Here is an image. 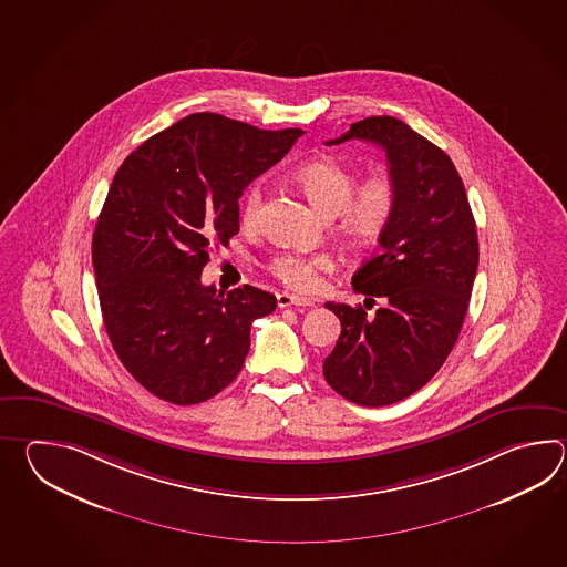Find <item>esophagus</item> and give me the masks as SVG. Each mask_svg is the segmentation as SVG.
Masks as SVG:
<instances>
[{
  "mask_svg": "<svg viewBox=\"0 0 567 567\" xmlns=\"http://www.w3.org/2000/svg\"><path fill=\"white\" fill-rule=\"evenodd\" d=\"M278 306L279 308H291V306H298V308H312L313 301L300 298V296H293V293H278Z\"/></svg>",
  "mask_w": 567,
  "mask_h": 567,
  "instance_id": "1",
  "label": "esophagus"
}]
</instances>
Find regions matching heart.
<instances>
[{"label":"heart","mask_w":567,"mask_h":567,"mask_svg":"<svg viewBox=\"0 0 567 567\" xmlns=\"http://www.w3.org/2000/svg\"><path fill=\"white\" fill-rule=\"evenodd\" d=\"M296 181L324 217H337L338 233L354 247L379 241L398 210V182L389 172H374L357 186L354 169L334 157H318L296 168ZM261 205L264 194L259 184H254L243 198L245 227H257ZM326 267L324 255L278 254L269 261L271 274L293 289L312 288L318 271Z\"/></svg>","instance_id":"1"}]
</instances>
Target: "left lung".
Returning <instances> with one entry per match:
<instances>
[{
  "label": "left lung",
  "instance_id": "8db88e82",
  "mask_svg": "<svg viewBox=\"0 0 567 567\" xmlns=\"http://www.w3.org/2000/svg\"><path fill=\"white\" fill-rule=\"evenodd\" d=\"M381 145L395 178V217L381 251L352 276L357 293L383 298L369 318L362 306L326 301L340 320L324 377L338 395L383 408L420 391L458 340L478 267V235L458 169L446 152L395 117H367L326 145Z\"/></svg>",
  "mask_w": 567,
  "mask_h": 567
}]
</instances>
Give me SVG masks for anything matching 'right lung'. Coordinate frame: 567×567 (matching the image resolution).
I'll list each match as a JSON object with an SVG mask.
<instances>
[{"label":"right lung","instance_id":"right-lung-1","mask_svg":"<svg viewBox=\"0 0 567 567\" xmlns=\"http://www.w3.org/2000/svg\"><path fill=\"white\" fill-rule=\"evenodd\" d=\"M301 133L194 113L117 169L93 233L96 289L113 349L152 395L203 403L241 371L254 320L278 300L254 286L217 293L200 276L210 247L239 233L243 190Z\"/></svg>","mask_w":567,"mask_h":567}]
</instances>
